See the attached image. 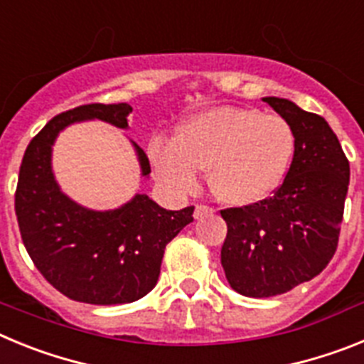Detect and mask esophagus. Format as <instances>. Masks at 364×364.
<instances>
[{
	"label": "esophagus",
	"mask_w": 364,
	"mask_h": 364,
	"mask_svg": "<svg viewBox=\"0 0 364 364\" xmlns=\"http://www.w3.org/2000/svg\"><path fill=\"white\" fill-rule=\"evenodd\" d=\"M213 208L211 205H205V204H197L195 205V218H202L205 215H211L213 213Z\"/></svg>",
	"instance_id": "obj_1"
}]
</instances>
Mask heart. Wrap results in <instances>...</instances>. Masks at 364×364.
Instances as JSON below:
<instances>
[{
	"label": "heart",
	"instance_id": "1",
	"mask_svg": "<svg viewBox=\"0 0 364 364\" xmlns=\"http://www.w3.org/2000/svg\"><path fill=\"white\" fill-rule=\"evenodd\" d=\"M295 134L286 118L246 107H215L180 125L173 142L154 138V175L176 193H191L198 171H210L220 202L250 205L264 200L290 169Z\"/></svg>",
	"mask_w": 364,
	"mask_h": 364
}]
</instances>
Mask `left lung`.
I'll use <instances>...</instances> for the list:
<instances>
[{"label": "left lung", "mask_w": 364, "mask_h": 364, "mask_svg": "<svg viewBox=\"0 0 364 364\" xmlns=\"http://www.w3.org/2000/svg\"><path fill=\"white\" fill-rule=\"evenodd\" d=\"M266 104L288 120L295 153L269 198L220 210L228 233L220 262L235 291L275 297L311 281L332 260L339 242L350 164L323 117L284 98Z\"/></svg>", "instance_id": "left-lung-1"}]
</instances>
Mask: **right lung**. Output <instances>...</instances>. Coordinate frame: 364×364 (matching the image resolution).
Returning a JSON list of instances; mask_svg holds the SVG:
<instances>
[{"label":"right lung","mask_w":364,"mask_h":364,"mask_svg":"<svg viewBox=\"0 0 364 364\" xmlns=\"http://www.w3.org/2000/svg\"><path fill=\"white\" fill-rule=\"evenodd\" d=\"M129 104H87L60 112L32 138L19 166L14 210L28 257L60 294L87 304L142 299L160 275L164 250L193 222L195 208L167 211L136 195L114 211L85 210L67 198L50 171V147L65 125L100 118L125 129ZM142 175L151 166L136 146Z\"/></svg>","instance_id":"add662e5"}]
</instances>
